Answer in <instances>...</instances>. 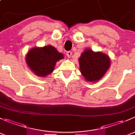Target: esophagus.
Returning <instances> with one entry per match:
<instances>
[{"instance_id":"esophagus-1","label":"esophagus","mask_w":135,"mask_h":135,"mask_svg":"<svg viewBox=\"0 0 135 135\" xmlns=\"http://www.w3.org/2000/svg\"><path fill=\"white\" fill-rule=\"evenodd\" d=\"M66 55H67L68 57L70 58L72 55V51H67V53H66Z\"/></svg>"}]
</instances>
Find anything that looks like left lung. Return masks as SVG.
<instances>
[{
    "label": "left lung",
    "instance_id": "1",
    "mask_svg": "<svg viewBox=\"0 0 135 135\" xmlns=\"http://www.w3.org/2000/svg\"><path fill=\"white\" fill-rule=\"evenodd\" d=\"M80 70L87 81H96L100 80L110 65L108 55L101 52H94L91 50H85L79 59Z\"/></svg>",
    "mask_w": 135,
    "mask_h": 135
}]
</instances>
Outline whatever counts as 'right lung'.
<instances>
[{
	"label": "right lung",
	"instance_id": "add662e5",
	"mask_svg": "<svg viewBox=\"0 0 135 135\" xmlns=\"http://www.w3.org/2000/svg\"><path fill=\"white\" fill-rule=\"evenodd\" d=\"M63 57L55 47L47 46L31 49L26 57V62L36 75L46 76L52 73L57 61Z\"/></svg>",
	"mask_w": 135,
	"mask_h": 135
}]
</instances>
